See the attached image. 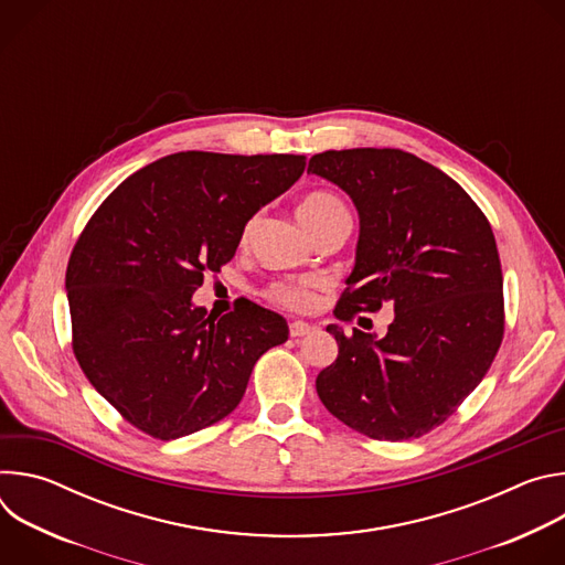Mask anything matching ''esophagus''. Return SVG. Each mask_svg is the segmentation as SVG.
Listing matches in <instances>:
<instances>
[{
  "instance_id": "obj_1",
  "label": "esophagus",
  "mask_w": 565,
  "mask_h": 565,
  "mask_svg": "<svg viewBox=\"0 0 565 565\" xmlns=\"http://www.w3.org/2000/svg\"><path fill=\"white\" fill-rule=\"evenodd\" d=\"M312 331V327L310 324H306V321H292L290 324V338H303V335H308Z\"/></svg>"
}]
</instances>
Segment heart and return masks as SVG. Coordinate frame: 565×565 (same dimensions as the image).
Instances as JSON below:
<instances>
[{"instance_id": "heart-1", "label": "heart", "mask_w": 565, "mask_h": 565, "mask_svg": "<svg viewBox=\"0 0 565 565\" xmlns=\"http://www.w3.org/2000/svg\"><path fill=\"white\" fill-rule=\"evenodd\" d=\"M338 212H347L344 203L331 194V192H324V190H315V192H308L299 205H297V216L299 221L308 227V232L321 223L324 218H329L331 214H338ZM255 221H250L244 230V238H248L250 230H253ZM268 299L275 301L277 306H284V308H290V310H303L310 306L312 301V292H310V286L306 281H277L268 288Z\"/></svg>"}]
</instances>
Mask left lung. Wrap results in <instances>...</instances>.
Instances as JSON below:
<instances>
[{"label": "left lung", "mask_w": 565, "mask_h": 565, "mask_svg": "<svg viewBox=\"0 0 565 565\" xmlns=\"http://www.w3.org/2000/svg\"><path fill=\"white\" fill-rule=\"evenodd\" d=\"M308 172L360 216L335 317L393 308L386 335L329 324L338 360L315 380L324 407L375 440L418 438L486 377L503 340V275L490 221L445 172L402 149L315 153Z\"/></svg>", "instance_id": "8db88e82"}]
</instances>
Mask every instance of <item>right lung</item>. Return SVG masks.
Masks as SVG:
<instances>
[{"label":"right lung","mask_w":565,"mask_h":565,"mask_svg":"<svg viewBox=\"0 0 565 565\" xmlns=\"http://www.w3.org/2000/svg\"><path fill=\"white\" fill-rule=\"evenodd\" d=\"M303 168L295 153H170L122 181L79 234L66 268L73 353L140 431L174 440L223 420L257 360L288 340L268 308L216 319L192 295Z\"/></svg>","instance_id":"add662e5"}]
</instances>
